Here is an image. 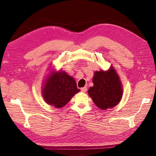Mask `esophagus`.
I'll use <instances>...</instances> for the list:
<instances>
[{
  "label": "esophagus",
  "mask_w": 156,
  "mask_h": 156,
  "mask_svg": "<svg viewBox=\"0 0 156 156\" xmlns=\"http://www.w3.org/2000/svg\"><path fill=\"white\" fill-rule=\"evenodd\" d=\"M80 90H81L82 92H84H84H86L87 90V89L86 87H84L80 89Z\"/></svg>",
  "instance_id": "esophagus-1"
}]
</instances>
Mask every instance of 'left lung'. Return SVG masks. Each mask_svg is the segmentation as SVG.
<instances>
[{
	"label": "left lung",
	"instance_id": "8db88e82",
	"mask_svg": "<svg viewBox=\"0 0 156 156\" xmlns=\"http://www.w3.org/2000/svg\"><path fill=\"white\" fill-rule=\"evenodd\" d=\"M92 81L94 86L89 87L88 94L99 109H111L120 102L123 94L122 84L113 66L111 65L107 71L95 72Z\"/></svg>",
	"mask_w": 156,
	"mask_h": 156
}]
</instances>
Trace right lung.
Wrapping results in <instances>:
<instances>
[{"label":"right lung","instance_id":"1","mask_svg":"<svg viewBox=\"0 0 156 156\" xmlns=\"http://www.w3.org/2000/svg\"><path fill=\"white\" fill-rule=\"evenodd\" d=\"M44 80L42 96L47 104L56 108L65 107L80 91L77 88L75 79L62 70L52 69Z\"/></svg>","mask_w":156,"mask_h":156}]
</instances>
